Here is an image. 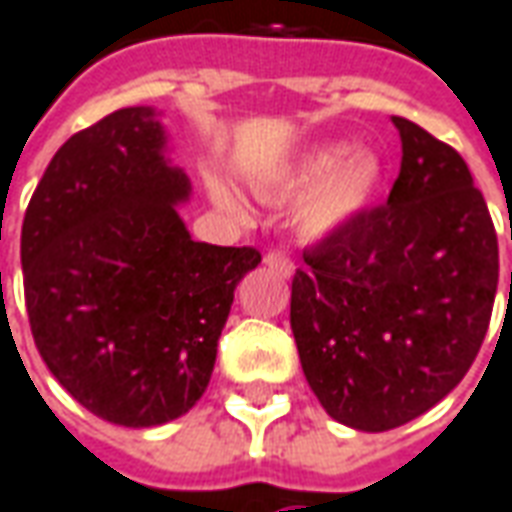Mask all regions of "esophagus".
Listing matches in <instances>:
<instances>
[{
  "label": "esophagus",
  "instance_id": "esophagus-1",
  "mask_svg": "<svg viewBox=\"0 0 512 512\" xmlns=\"http://www.w3.org/2000/svg\"><path fill=\"white\" fill-rule=\"evenodd\" d=\"M264 264H267L275 275H281V278H292V273H295V262L286 256L284 250H270V253L264 256Z\"/></svg>",
  "mask_w": 512,
  "mask_h": 512
}]
</instances>
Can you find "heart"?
Here are the masks:
<instances>
[{"instance_id":"heart-1","label":"heart","mask_w":512,"mask_h":512,"mask_svg":"<svg viewBox=\"0 0 512 512\" xmlns=\"http://www.w3.org/2000/svg\"><path fill=\"white\" fill-rule=\"evenodd\" d=\"M378 176L380 165L372 154H347L344 146H322L270 173L262 181V190L292 192L308 184L295 206V223L306 237H325L364 209L369 195L378 187ZM212 190L220 204L237 209V195L228 187L212 184Z\"/></svg>"}]
</instances>
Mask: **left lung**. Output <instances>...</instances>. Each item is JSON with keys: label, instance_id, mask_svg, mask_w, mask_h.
Here are the masks:
<instances>
[{"label": "left lung", "instance_id": "8db88e82", "mask_svg": "<svg viewBox=\"0 0 512 512\" xmlns=\"http://www.w3.org/2000/svg\"><path fill=\"white\" fill-rule=\"evenodd\" d=\"M386 204L303 250L289 322L336 422L383 433L447 397L480 353L499 284L494 220L458 151L408 118Z\"/></svg>", "mask_w": 512, "mask_h": 512}]
</instances>
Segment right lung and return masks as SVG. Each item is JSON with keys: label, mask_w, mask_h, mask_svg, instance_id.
<instances>
[{"label": "right lung", "mask_w": 512, "mask_h": 512, "mask_svg": "<svg viewBox=\"0 0 512 512\" xmlns=\"http://www.w3.org/2000/svg\"><path fill=\"white\" fill-rule=\"evenodd\" d=\"M151 107L68 137L21 226L32 339L57 383L104 422L154 427L201 400L256 248L195 242L190 179L162 157Z\"/></svg>", "instance_id": "obj_1"}]
</instances>
